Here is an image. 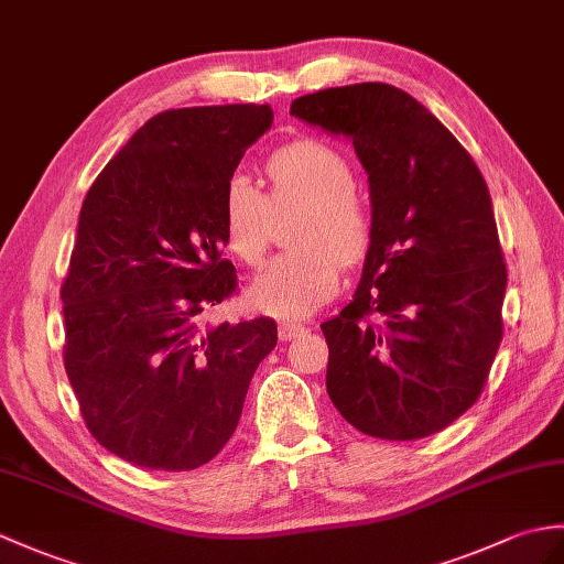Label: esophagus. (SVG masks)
<instances>
[{"label": "esophagus", "instance_id": "34e87169", "mask_svg": "<svg viewBox=\"0 0 564 564\" xmlns=\"http://www.w3.org/2000/svg\"><path fill=\"white\" fill-rule=\"evenodd\" d=\"M307 329L303 324H288V322H283V324H279V336H281V341H293V338H300L303 336Z\"/></svg>", "mask_w": 564, "mask_h": 564}]
</instances>
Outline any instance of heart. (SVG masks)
I'll list each match as a JSON object with an SVG mask.
<instances>
[{"label":"heart","mask_w":564,"mask_h":564,"mask_svg":"<svg viewBox=\"0 0 564 564\" xmlns=\"http://www.w3.org/2000/svg\"><path fill=\"white\" fill-rule=\"evenodd\" d=\"M269 196L250 177L232 175L220 196V228L228 252L247 267L264 259L273 214L303 208L293 245L271 259L247 288V303L281 319H305L338 288V261L352 267L372 242L370 212L352 192V167L319 141H295L267 163Z\"/></svg>","instance_id":"b5f03b06"}]
</instances>
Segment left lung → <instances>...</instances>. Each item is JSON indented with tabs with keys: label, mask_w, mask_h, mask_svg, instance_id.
<instances>
[{
	"label": "left lung",
	"mask_w": 564,
	"mask_h": 564,
	"mask_svg": "<svg viewBox=\"0 0 564 564\" xmlns=\"http://www.w3.org/2000/svg\"><path fill=\"white\" fill-rule=\"evenodd\" d=\"M291 115L346 137L370 185L360 283L322 324L329 399L370 437L435 435L476 403L502 341L507 269L486 180L397 86L317 90Z\"/></svg>",
	"instance_id": "left-lung-1"
}]
</instances>
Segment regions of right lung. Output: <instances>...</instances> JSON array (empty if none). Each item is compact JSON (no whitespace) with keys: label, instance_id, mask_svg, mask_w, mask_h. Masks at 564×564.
<instances>
[{"label":"right lung","instance_id":"obj_1","mask_svg":"<svg viewBox=\"0 0 564 564\" xmlns=\"http://www.w3.org/2000/svg\"><path fill=\"white\" fill-rule=\"evenodd\" d=\"M269 105L165 110L102 167L78 214L64 368L105 449L153 470L212 462L238 427L276 322H206L235 291L220 196Z\"/></svg>","mask_w":564,"mask_h":564}]
</instances>
